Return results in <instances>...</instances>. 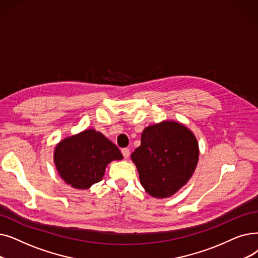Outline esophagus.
<instances>
[{"instance_id":"34e87169","label":"esophagus","mask_w":258,"mask_h":258,"mask_svg":"<svg viewBox=\"0 0 258 258\" xmlns=\"http://www.w3.org/2000/svg\"><path fill=\"white\" fill-rule=\"evenodd\" d=\"M121 153H122V155H123V157H124L125 159H127L128 157H130V150L128 149H122L121 150Z\"/></svg>"}]
</instances>
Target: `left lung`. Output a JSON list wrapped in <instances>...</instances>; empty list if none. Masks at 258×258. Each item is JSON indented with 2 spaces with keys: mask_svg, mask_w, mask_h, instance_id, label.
Returning a JSON list of instances; mask_svg holds the SVG:
<instances>
[{
  "mask_svg": "<svg viewBox=\"0 0 258 258\" xmlns=\"http://www.w3.org/2000/svg\"><path fill=\"white\" fill-rule=\"evenodd\" d=\"M198 157L195 135L176 121H162L145 127L140 147L131 155L141 185L155 198L170 197L186 184Z\"/></svg>",
  "mask_w": 258,
  "mask_h": 258,
  "instance_id": "obj_1",
  "label": "left lung"
}]
</instances>
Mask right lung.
I'll list each match as a JSON object with an SVG mask.
<instances>
[{
    "mask_svg": "<svg viewBox=\"0 0 258 258\" xmlns=\"http://www.w3.org/2000/svg\"><path fill=\"white\" fill-rule=\"evenodd\" d=\"M121 159L123 156L116 144L94 128L63 139L53 153V162L61 178L79 189H87L101 181L106 165Z\"/></svg>",
    "mask_w": 258,
    "mask_h": 258,
    "instance_id": "1",
    "label": "right lung"
}]
</instances>
